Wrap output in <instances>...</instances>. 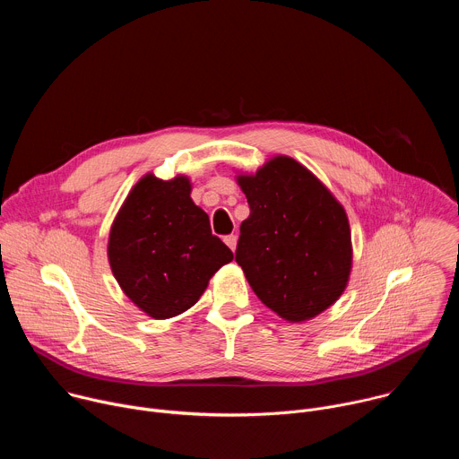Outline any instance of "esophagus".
I'll return each instance as SVG.
<instances>
[{"label": "esophagus", "mask_w": 459, "mask_h": 459, "mask_svg": "<svg viewBox=\"0 0 459 459\" xmlns=\"http://www.w3.org/2000/svg\"><path fill=\"white\" fill-rule=\"evenodd\" d=\"M223 241L227 243V247H229L230 250H236V243H238V238H236L234 234H229V236H225V238H223Z\"/></svg>", "instance_id": "obj_1"}]
</instances>
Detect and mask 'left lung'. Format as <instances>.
Returning a JSON list of instances; mask_svg holds the SVG:
<instances>
[{
  "label": "left lung",
  "instance_id": "8db88e82",
  "mask_svg": "<svg viewBox=\"0 0 459 459\" xmlns=\"http://www.w3.org/2000/svg\"><path fill=\"white\" fill-rule=\"evenodd\" d=\"M250 207L239 227L236 264L255 296L289 321L329 308L345 290L351 229L343 207L310 170L276 156L238 176Z\"/></svg>",
  "mask_w": 459,
  "mask_h": 459
}]
</instances>
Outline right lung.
Wrapping results in <instances>:
<instances>
[{
    "label": "right lung",
    "mask_w": 459,
    "mask_h": 459,
    "mask_svg": "<svg viewBox=\"0 0 459 459\" xmlns=\"http://www.w3.org/2000/svg\"><path fill=\"white\" fill-rule=\"evenodd\" d=\"M211 230L209 216L190 200L185 176L142 178L119 209L108 236V264L123 292L156 319L174 317L205 292L232 261Z\"/></svg>",
    "instance_id": "1"
}]
</instances>
